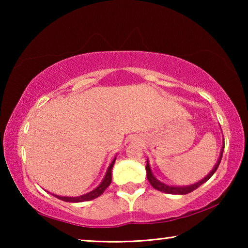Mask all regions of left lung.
<instances>
[{"label": "left lung", "mask_w": 248, "mask_h": 248, "mask_svg": "<svg viewBox=\"0 0 248 248\" xmlns=\"http://www.w3.org/2000/svg\"><path fill=\"white\" fill-rule=\"evenodd\" d=\"M223 149L224 146L222 148V151H221V155H220V158L217 159V165L213 167L212 171H210V174L207 176V177H204L202 180H200V182L196 183L194 185H190V186H187V187H174V186H169V185H165L163 184L161 182H158V180L154 177L152 171H151V169H150V165H149V162L146 163V176H148V179L150 184L152 185L153 188H155L156 190H159V191H163V192H166V194H171V195H186V194H189V192L194 191L195 189H197V188L200 187L201 185L204 184L207 180L211 177V176L216 173V170H217V167H219L220 165V162L222 159V154H223Z\"/></svg>", "instance_id": "obj_1"}]
</instances>
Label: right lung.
<instances>
[{
  "label": "right lung",
  "mask_w": 248,
  "mask_h": 248,
  "mask_svg": "<svg viewBox=\"0 0 248 248\" xmlns=\"http://www.w3.org/2000/svg\"><path fill=\"white\" fill-rule=\"evenodd\" d=\"M115 159H116V157L114 158V161L111 162V164L109 165L107 173H106V175H105L102 184H100L97 188H95L93 191H91V192H89V194H85L83 196H78V197H61V196H57V195H53V196L57 197L58 199L66 201V202H83V201H90V200L97 198V197H99L103 194L105 189H106V188L111 183V170H112V166H114V164H115Z\"/></svg>",
  "instance_id": "1"
}]
</instances>
